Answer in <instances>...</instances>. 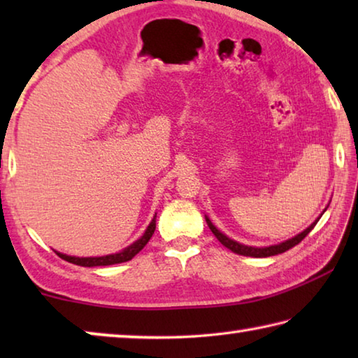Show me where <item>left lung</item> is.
Listing matches in <instances>:
<instances>
[{
  "mask_svg": "<svg viewBox=\"0 0 358 358\" xmlns=\"http://www.w3.org/2000/svg\"><path fill=\"white\" fill-rule=\"evenodd\" d=\"M327 210V207H325ZM324 210V211H325ZM324 211L320 213V216L324 215ZM320 216L317 217L316 221H314L311 226H308L305 230H301L300 234H296L295 237L289 238L286 241H282V243H278V245H270V246H262V248H257V246H248V245H241L238 243V241H235L232 238H229L226 234H222L220 229H216V226L213 222L210 221V217L205 216V221H207L208 227L211 232L215 234V237L221 241V245H224L227 248V250H230L235 254H240V256H248V257H270V256H276V254H281V252H286L287 250H290V248H294L295 245H299L300 241L306 237L308 234L311 232V230L314 229V226H316L317 221L320 220Z\"/></svg>",
  "mask_w": 358,
  "mask_h": 358,
  "instance_id": "8db88e82",
  "label": "left lung"
}]
</instances>
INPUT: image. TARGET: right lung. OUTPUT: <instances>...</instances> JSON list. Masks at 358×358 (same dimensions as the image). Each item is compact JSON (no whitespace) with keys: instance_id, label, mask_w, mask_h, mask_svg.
<instances>
[{"instance_id":"add662e5","label":"right lung","mask_w":358,"mask_h":358,"mask_svg":"<svg viewBox=\"0 0 358 358\" xmlns=\"http://www.w3.org/2000/svg\"><path fill=\"white\" fill-rule=\"evenodd\" d=\"M156 229V216L151 220L148 224L147 230H145L143 235L138 240H136L134 243L129 245L124 250H121L120 252L115 254H107V256H101V257H76V256H68V254L58 252L55 251L59 257L68 260L71 264L80 265V266H106V265H115V264H121V262H128L132 257L136 256L138 251L143 250V246L148 243V240L151 238V235L155 234Z\"/></svg>"}]
</instances>
